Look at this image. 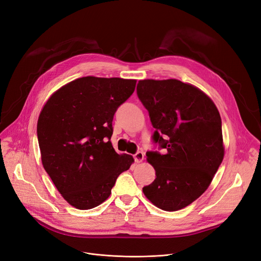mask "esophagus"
I'll use <instances>...</instances> for the list:
<instances>
[{"mask_svg": "<svg viewBox=\"0 0 261 261\" xmlns=\"http://www.w3.org/2000/svg\"><path fill=\"white\" fill-rule=\"evenodd\" d=\"M144 158H145V155H144L143 152H137V153L134 155V160H135V162H137V163L143 161Z\"/></svg>", "mask_w": 261, "mask_h": 261, "instance_id": "esophagus-1", "label": "esophagus"}]
</instances>
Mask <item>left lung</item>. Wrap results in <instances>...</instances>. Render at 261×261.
Returning a JSON list of instances; mask_svg holds the SVG:
<instances>
[{"label":"left lung","mask_w":261,"mask_h":261,"mask_svg":"<svg viewBox=\"0 0 261 261\" xmlns=\"http://www.w3.org/2000/svg\"><path fill=\"white\" fill-rule=\"evenodd\" d=\"M136 91L163 149L146 154L156 178L143 192L162 210L182 209L206 191L223 161L220 112L202 90L176 79L140 80Z\"/></svg>","instance_id":"obj_1"}]
</instances>
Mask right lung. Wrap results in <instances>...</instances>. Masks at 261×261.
Returning a JSON list of instances; mask_svg holds the SVG:
<instances>
[{
    "mask_svg": "<svg viewBox=\"0 0 261 261\" xmlns=\"http://www.w3.org/2000/svg\"><path fill=\"white\" fill-rule=\"evenodd\" d=\"M136 80L83 77L62 86L43 106L37 122L41 162L72 206L91 209L111 194L134 159L117 154L110 141L116 109L133 93Z\"/></svg>",
    "mask_w": 261,
    "mask_h": 261,
    "instance_id": "right-lung-1",
    "label": "right lung"
}]
</instances>
